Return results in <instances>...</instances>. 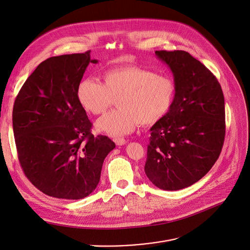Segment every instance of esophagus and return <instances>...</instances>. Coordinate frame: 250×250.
<instances>
[{
  "label": "esophagus",
  "instance_id": "obj_1",
  "mask_svg": "<svg viewBox=\"0 0 250 250\" xmlns=\"http://www.w3.org/2000/svg\"><path fill=\"white\" fill-rule=\"evenodd\" d=\"M113 142H115L116 145L119 146H124V145L126 144V141H125V139H123V138H116V139H113Z\"/></svg>",
  "mask_w": 250,
  "mask_h": 250
}]
</instances>
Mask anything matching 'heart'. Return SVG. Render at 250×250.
Here are the masks:
<instances>
[{
	"instance_id": "b5f03b06",
	"label": "heart",
	"mask_w": 250,
	"mask_h": 250,
	"mask_svg": "<svg viewBox=\"0 0 250 250\" xmlns=\"http://www.w3.org/2000/svg\"><path fill=\"white\" fill-rule=\"evenodd\" d=\"M104 83L85 79L78 87V98L83 108L104 113L118 99L116 110L107 112L96 123V128L111 137L131 132L138 125H151L169 110L175 86L167 76L135 65L110 69L103 75Z\"/></svg>"
}]
</instances>
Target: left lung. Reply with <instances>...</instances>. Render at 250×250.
Returning a JSON list of instances; mask_svg holds the SVG:
<instances>
[{"instance_id": "8db88e82", "label": "left lung", "mask_w": 250, "mask_h": 250, "mask_svg": "<svg viewBox=\"0 0 250 250\" xmlns=\"http://www.w3.org/2000/svg\"><path fill=\"white\" fill-rule=\"evenodd\" d=\"M173 75L167 115L150 127L145 171L158 188L179 190L213 167L225 135L224 97L217 79L185 51H155Z\"/></svg>"}]
</instances>
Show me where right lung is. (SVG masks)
Segmentation results:
<instances>
[{
  "label": "right lung",
  "instance_id": "add662e5",
  "mask_svg": "<svg viewBox=\"0 0 250 250\" xmlns=\"http://www.w3.org/2000/svg\"><path fill=\"white\" fill-rule=\"evenodd\" d=\"M90 51L52 57L41 62L19 92L13 130L19 161L42 192L81 199L100 183L105 156L116 147L105 135L94 137L78 98Z\"/></svg>",
  "mask_w": 250,
  "mask_h": 250
}]
</instances>
